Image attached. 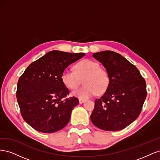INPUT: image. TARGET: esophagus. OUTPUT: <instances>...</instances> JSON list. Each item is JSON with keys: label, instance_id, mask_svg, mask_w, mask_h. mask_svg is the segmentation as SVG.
I'll return each instance as SVG.
<instances>
[{"label": "esophagus", "instance_id": "esophagus-1", "mask_svg": "<svg viewBox=\"0 0 160 160\" xmlns=\"http://www.w3.org/2000/svg\"><path fill=\"white\" fill-rule=\"evenodd\" d=\"M85 100H84V99H79V102L80 104L83 103L85 102Z\"/></svg>", "mask_w": 160, "mask_h": 160}]
</instances>
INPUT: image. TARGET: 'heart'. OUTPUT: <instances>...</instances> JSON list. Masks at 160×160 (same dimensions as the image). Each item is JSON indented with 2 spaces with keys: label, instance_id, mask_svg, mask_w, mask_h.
Returning a JSON list of instances; mask_svg holds the SVG:
<instances>
[{
  "label": "heart",
  "instance_id": "b5f03b06",
  "mask_svg": "<svg viewBox=\"0 0 160 160\" xmlns=\"http://www.w3.org/2000/svg\"><path fill=\"white\" fill-rule=\"evenodd\" d=\"M75 72L65 69L61 77L62 84L71 90L78 88L83 79L84 85L72 91V96L85 99L94 96L98 92L102 93L107 89L109 77L107 72L100 68L98 62L89 59L82 61L75 66Z\"/></svg>",
  "mask_w": 160,
  "mask_h": 160
}]
</instances>
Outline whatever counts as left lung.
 <instances>
[{"mask_svg":"<svg viewBox=\"0 0 160 160\" xmlns=\"http://www.w3.org/2000/svg\"><path fill=\"white\" fill-rule=\"evenodd\" d=\"M93 57L105 67L109 84L103 96L95 101L91 122L105 131L123 129L141 113L147 95L146 81L137 67L118 52L101 51Z\"/></svg>","mask_w":160,"mask_h":160,"instance_id":"obj_1","label":"left lung"}]
</instances>
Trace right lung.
<instances>
[{
	"mask_svg": "<svg viewBox=\"0 0 160 160\" xmlns=\"http://www.w3.org/2000/svg\"><path fill=\"white\" fill-rule=\"evenodd\" d=\"M85 55L82 52L52 51L32 62L21 76L17 99L22 118L32 128L51 133L69 123L79 100L74 97L62 100L69 91L61 77L67 67Z\"/></svg>",
	"mask_w": 160,
	"mask_h": 160,
	"instance_id": "right-lung-1",
	"label": "right lung"
}]
</instances>
